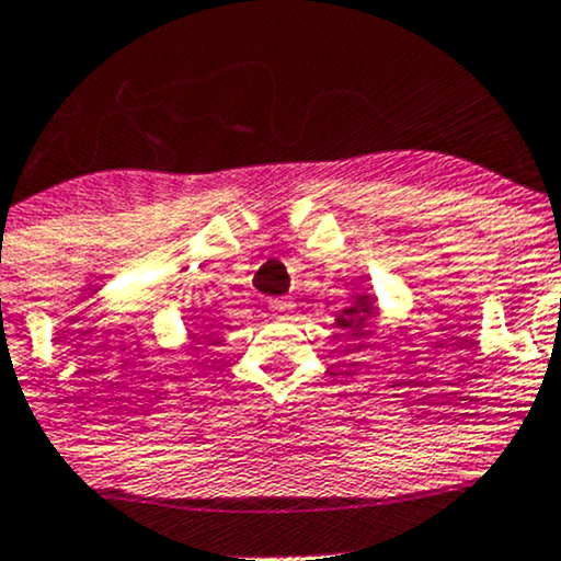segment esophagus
Instances as JSON below:
<instances>
[{
    "label": "esophagus",
    "instance_id": "1",
    "mask_svg": "<svg viewBox=\"0 0 561 561\" xmlns=\"http://www.w3.org/2000/svg\"><path fill=\"white\" fill-rule=\"evenodd\" d=\"M268 311L276 313V317H287V313L293 311V300H289V298L268 300Z\"/></svg>",
    "mask_w": 561,
    "mask_h": 561
}]
</instances>
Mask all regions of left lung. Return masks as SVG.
<instances>
[{
	"instance_id": "left-lung-1",
	"label": "left lung",
	"mask_w": 561,
	"mask_h": 561,
	"mask_svg": "<svg viewBox=\"0 0 561 561\" xmlns=\"http://www.w3.org/2000/svg\"><path fill=\"white\" fill-rule=\"evenodd\" d=\"M343 313H345V317H340V324L347 327V330H362L366 313H371V306H369V302H362V306L345 308Z\"/></svg>"
}]
</instances>
